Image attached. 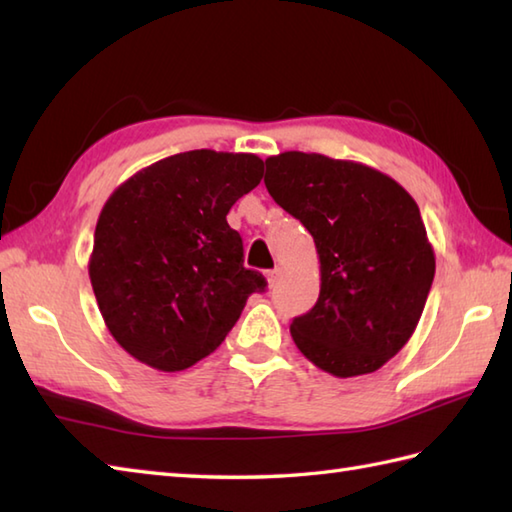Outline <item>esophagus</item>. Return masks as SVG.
<instances>
[{
	"mask_svg": "<svg viewBox=\"0 0 512 512\" xmlns=\"http://www.w3.org/2000/svg\"><path fill=\"white\" fill-rule=\"evenodd\" d=\"M280 276H283V267H274V269L265 271V278H267L269 287H274V285L278 283V280H280Z\"/></svg>",
	"mask_w": 512,
	"mask_h": 512,
	"instance_id": "34e87169",
	"label": "esophagus"
}]
</instances>
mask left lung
Here are the masks:
<instances>
[{"label": "left lung", "mask_w": 512, "mask_h": 512, "mask_svg": "<svg viewBox=\"0 0 512 512\" xmlns=\"http://www.w3.org/2000/svg\"><path fill=\"white\" fill-rule=\"evenodd\" d=\"M271 198L309 229L320 296L291 322L302 356L336 378L378 371L420 322L435 254L420 207L391 176L316 152L265 161Z\"/></svg>", "instance_id": "1"}]
</instances>
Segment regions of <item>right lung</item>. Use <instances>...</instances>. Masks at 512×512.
<instances>
[{"mask_svg":"<svg viewBox=\"0 0 512 512\" xmlns=\"http://www.w3.org/2000/svg\"><path fill=\"white\" fill-rule=\"evenodd\" d=\"M263 179L256 154L192 150L121 183L103 205L88 274L112 338L165 373L210 356L265 291L227 212Z\"/></svg>","mask_w":512,"mask_h":512,"instance_id":"add662e5","label":"right lung"}]
</instances>
